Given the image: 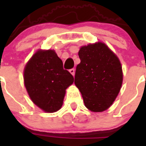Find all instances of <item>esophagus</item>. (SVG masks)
Wrapping results in <instances>:
<instances>
[{
    "mask_svg": "<svg viewBox=\"0 0 146 146\" xmlns=\"http://www.w3.org/2000/svg\"><path fill=\"white\" fill-rule=\"evenodd\" d=\"M69 72H70L71 74H72L73 76H74V74H75V70H74V69H70V70H69Z\"/></svg>",
    "mask_w": 146,
    "mask_h": 146,
    "instance_id": "34e87169",
    "label": "esophagus"
}]
</instances>
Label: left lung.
I'll list each match as a JSON object with an SVG mask.
<instances>
[{
    "mask_svg": "<svg viewBox=\"0 0 146 146\" xmlns=\"http://www.w3.org/2000/svg\"><path fill=\"white\" fill-rule=\"evenodd\" d=\"M74 83L85 106L92 112H103L113 104L121 90L123 72L116 55L104 43L82 46L78 52Z\"/></svg>",
    "mask_w": 146,
    "mask_h": 146,
    "instance_id": "1",
    "label": "left lung"
}]
</instances>
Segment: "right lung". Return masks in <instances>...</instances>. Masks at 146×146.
<instances>
[{
  "mask_svg": "<svg viewBox=\"0 0 146 146\" xmlns=\"http://www.w3.org/2000/svg\"><path fill=\"white\" fill-rule=\"evenodd\" d=\"M73 82V76L64 69L63 62L52 50H38L24 69V83L30 98L47 113L61 108L66 89Z\"/></svg>",
  "mask_w": 146,
  "mask_h": 146,
  "instance_id": "add662e5",
  "label": "right lung"
}]
</instances>
